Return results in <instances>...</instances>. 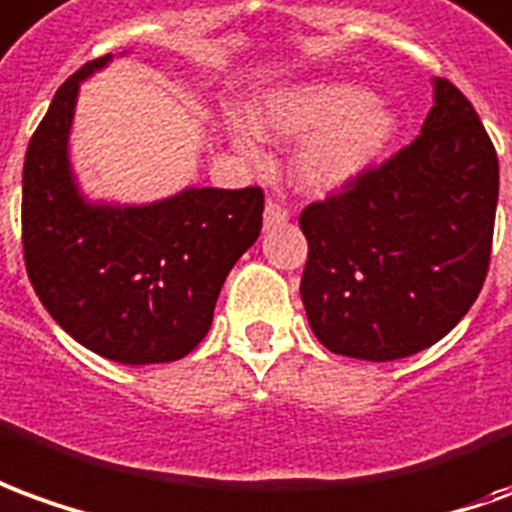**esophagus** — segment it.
Returning a JSON list of instances; mask_svg holds the SVG:
<instances>
[{
	"instance_id": "obj_1",
	"label": "esophagus",
	"mask_w": 512,
	"mask_h": 512,
	"mask_svg": "<svg viewBox=\"0 0 512 512\" xmlns=\"http://www.w3.org/2000/svg\"><path fill=\"white\" fill-rule=\"evenodd\" d=\"M289 220V209H286L281 201H267V209H264V226H281Z\"/></svg>"
}]
</instances>
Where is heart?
Here are the masks:
<instances>
[{
    "label": "heart",
    "instance_id": "obj_1",
    "mask_svg": "<svg viewBox=\"0 0 512 512\" xmlns=\"http://www.w3.org/2000/svg\"><path fill=\"white\" fill-rule=\"evenodd\" d=\"M259 129L275 137L317 134L300 157V179L314 190L336 187L364 170L397 129L389 107L369 101V93L350 82H320L275 93L259 115ZM239 148H253L248 126L234 123Z\"/></svg>",
    "mask_w": 512,
    "mask_h": 512
}]
</instances>
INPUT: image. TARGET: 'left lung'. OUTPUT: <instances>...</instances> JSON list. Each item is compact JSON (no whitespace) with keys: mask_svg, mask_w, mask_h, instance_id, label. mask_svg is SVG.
Wrapping results in <instances>:
<instances>
[{"mask_svg":"<svg viewBox=\"0 0 512 512\" xmlns=\"http://www.w3.org/2000/svg\"><path fill=\"white\" fill-rule=\"evenodd\" d=\"M499 159L449 79L419 137L300 212V297L331 353L397 361L444 339L480 295L494 245Z\"/></svg>","mask_w":512,"mask_h":512,"instance_id":"left-lung-1","label":"left lung"}]
</instances>
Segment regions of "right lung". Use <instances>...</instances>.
Listing matches in <instances>:
<instances>
[{"label": "right lung", "instance_id": "right-lung-1", "mask_svg": "<svg viewBox=\"0 0 512 512\" xmlns=\"http://www.w3.org/2000/svg\"><path fill=\"white\" fill-rule=\"evenodd\" d=\"M65 79L24 157L21 245L43 308L76 342L118 364H168L192 353L220 286L262 231L264 190H184L151 206H88L68 170L79 79Z\"/></svg>", "mask_w": 512, "mask_h": 512}]
</instances>
